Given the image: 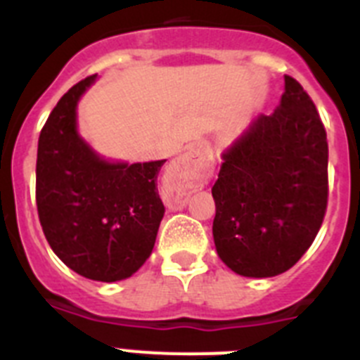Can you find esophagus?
<instances>
[{
	"mask_svg": "<svg viewBox=\"0 0 360 360\" xmlns=\"http://www.w3.org/2000/svg\"><path fill=\"white\" fill-rule=\"evenodd\" d=\"M214 158L209 148L196 146L178 157L165 174L162 200L169 211H182L189 202L191 193L202 186L212 173Z\"/></svg>",
	"mask_w": 360,
	"mask_h": 360,
	"instance_id": "esophagus-1",
	"label": "esophagus"
}]
</instances>
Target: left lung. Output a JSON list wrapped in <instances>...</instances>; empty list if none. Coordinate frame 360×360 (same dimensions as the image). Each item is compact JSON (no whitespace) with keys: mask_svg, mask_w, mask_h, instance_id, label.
Wrapping results in <instances>:
<instances>
[{"mask_svg":"<svg viewBox=\"0 0 360 360\" xmlns=\"http://www.w3.org/2000/svg\"><path fill=\"white\" fill-rule=\"evenodd\" d=\"M212 186L219 259L245 278H274L316 240L328 202V142L303 86L285 75L270 115H257L221 153Z\"/></svg>","mask_w":360,"mask_h":360,"instance_id":"obj_1","label":"left lung"}]
</instances>
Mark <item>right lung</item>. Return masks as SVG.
<instances>
[{
    "mask_svg": "<svg viewBox=\"0 0 360 360\" xmlns=\"http://www.w3.org/2000/svg\"><path fill=\"white\" fill-rule=\"evenodd\" d=\"M95 81L70 88L41 129L36 200L56 256L82 278L113 283L151 256L165 212L157 189L165 160H110L82 139L77 106Z\"/></svg>",
    "mask_w": 360,
    "mask_h": 360,
    "instance_id": "obj_1",
    "label": "right lung"
}]
</instances>
